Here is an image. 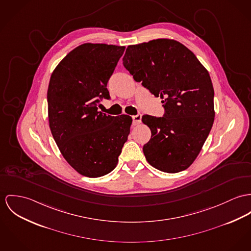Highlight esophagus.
Here are the masks:
<instances>
[{"mask_svg": "<svg viewBox=\"0 0 251 251\" xmlns=\"http://www.w3.org/2000/svg\"><path fill=\"white\" fill-rule=\"evenodd\" d=\"M133 118V124L134 125H138L141 122V115H136V116H132Z\"/></svg>", "mask_w": 251, "mask_h": 251, "instance_id": "34e87169", "label": "esophagus"}]
</instances>
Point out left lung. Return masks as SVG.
I'll return each instance as SVG.
<instances>
[{
    "mask_svg": "<svg viewBox=\"0 0 251 251\" xmlns=\"http://www.w3.org/2000/svg\"><path fill=\"white\" fill-rule=\"evenodd\" d=\"M123 66L136 82L163 99L164 116H142L152 133L143 146L147 161L165 173L187 169L214 122V89L207 70L190 50L172 39L129 46Z\"/></svg>",
    "mask_w": 251,
    "mask_h": 251,
    "instance_id": "1",
    "label": "left lung"
}]
</instances>
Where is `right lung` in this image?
<instances>
[{
  "label": "right lung",
  "instance_id": "1",
  "mask_svg": "<svg viewBox=\"0 0 251 251\" xmlns=\"http://www.w3.org/2000/svg\"><path fill=\"white\" fill-rule=\"evenodd\" d=\"M125 47L86 43L69 52L53 71L48 89L49 122L58 148L79 174L112 172L128 139L132 117L98 112L109 99L107 83Z\"/></svg>",
  "mask_w": 251,
  "mask_h": 251
}]
</instances>
